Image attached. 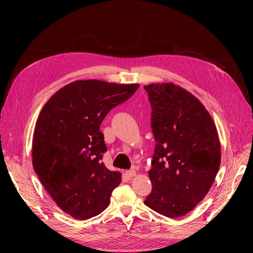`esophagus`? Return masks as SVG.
I'll use <instances>...</instances> for the list:
<instances>
[{
	"label": "esophagus",
	"instance_id": "obj_1",
	"mask_svg": "<svg viewBox=\"0 0 253 253\" xmlns=\"http://www.w3.org/2000/svg\"><path fill=\"white\" fill-rule=\"evenodd\" d=\"M126 175L128 176V177H134V176L136 175V171L135 170H128V171H126Z\"/></svg>",
	"mask_w": 253,
	"mask_h": 253
}]
</instances>
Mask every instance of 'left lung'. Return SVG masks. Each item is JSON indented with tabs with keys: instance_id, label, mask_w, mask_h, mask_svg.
<instances>
[{
	"instance_id": "left-lung-1",
	"label": "left lung",
	"mask_w": 253,
	"mask_h": 253,
	"mask_svg": "<svg viewBox=\"0 0 253 253\" xmlns=\"http://www.w3.org/2000/svg\"><path fill=\"white\" fill-rule=\"evenodd\" d=\"M156 141L144 204L167 217L193 210L209 192L220 165L216 127L202 102L173 83L145 85Z\"/></svg>"
}]
</instances>
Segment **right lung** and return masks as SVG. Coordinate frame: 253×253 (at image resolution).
I'll list each match as a JSON object with an SVG mask.
<instances>
[{"label": "right lung", "mask_w": 253, "mask_h": 253, "mask_svg": "<svg viewBox=\"0 0 253 253\" xmlns=\"http://www.w3.org/2000/svg\"><path fill=\"white\" fill-rule=\"evenodd\" d=\"M139 84L78 80L53 94L38 117L33 166L59 208L77 219L100 214L110 204L121 173L102 163L108 150L100 126Z\"/></svg>", "instance_id": "1"}]
</instances>
